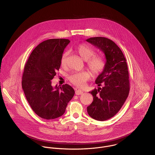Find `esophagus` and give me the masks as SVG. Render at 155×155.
<instances>
[{"label":"esophagus","mask_w":155,"mask_h":155,"mask_svg":"<svg viewBox=\"0 0 155 155\" xmlns=\"http://www.w3.org/2000/svg\"><path fill=\"white\" fill-rule=\"evenodd\" d=\"M75 94H76V95H81V94H83V91H82L81 90L78 89V90H76V91Z\"/></svg>","instance_id":"obj_1"}]
</instances>
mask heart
Here are the masks:
<instances>
[{
  "mask_svg": "<svg viewBox=\"0 0 155 155\" xmlns=\"http://www.w3.org/2000/svg\"><path fill=\"white\" fill-rule=\"evenodd\" d=\"M76 52L85 61L87 66L93 75L97 76L104 70L106 65L104 58L100 55H94V51L85 44L79 45L76 48ZM68 53L64 52L61 59V64L63 67H66L67 63ZM91 73L88 71L77 72L71 74L68 79L71 84L79 88H84L91 78Z\"/></svg>",
  "mask_w": 155,
  "mask_h": 155,
  "instance_id": "1",
  "label": "heart"
}]
</instances>
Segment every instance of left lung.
Masks as SVG:
<instances>
[{"instance_id": "8db88e82", "label": "left lung", "mask_w": 155, "mask_h": 155, "mask_svg": "<svg viewBox=\"0 0 155 155\" xmlns=\"http://www.w3.org/2000/svg\"><path fill=\"white\" fill-rule=\"evenodd\" d=\"M87 41L100 49L106 58L104 70L95 80L98 87H103L89 92L94 98L87 111L95 120H106L120 110L128 96L130 81L127 60L119 46L108 38L95 37Z\"/></svg>"}]
</instances>
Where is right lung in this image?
<instances>
[{"label": "right lung", "instance_id": "1", "mask_svg": "<svg viewBox=\"0 0 155 155\" xmlns=\"http://www.w3.org/2000/svg\"><path fill=\"white\" fill-rule=\"evenodd\" d=\"M66 39H51L38 45L27 61L22 77V87L32 110L45 119L62 116L74 90L68 84L52 87L51 80L61 66Z\"/></svg>", "mask_w": 155, "mask_h": 155}]
</instances>
